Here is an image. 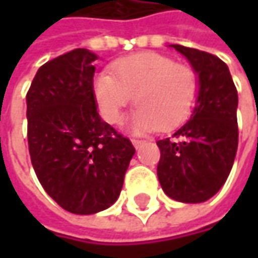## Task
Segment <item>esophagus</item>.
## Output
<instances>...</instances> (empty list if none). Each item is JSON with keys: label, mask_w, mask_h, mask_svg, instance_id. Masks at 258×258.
<instances>
[{"label": "esophagus", "mask_w": 258, "mask_h": 258, "mask_svg": "<svg viewBox=\"0 0 258 258\" xmlns=\"http://www.w3.org/2000/svg\"><path fill=\"white\" fill-rule=\"evenodd\" d=\"M132 144H134V146L136 148V149H139V148H141L142 145L146 144V142H145V141H138V139H132Z\"/></svg>", "instance_id": "esophagus-1"}]
</instances>
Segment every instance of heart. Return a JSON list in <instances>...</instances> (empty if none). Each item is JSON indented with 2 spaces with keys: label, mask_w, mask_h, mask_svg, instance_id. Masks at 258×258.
<instances>
[{
  "label": "heart",
  "mask_w": 258,
  "mask_h": 258,
  "mask_svg": "<svg viewBox=\"0 0 258 258\" xmlns=\"http://www.w3.org/2000/svg\"><path fill=\"white\" fill-rule=\"evenodd\" d=\"M113 73L102 72L94 80V96L103 119L116 124L124 109L138 104L131 117L136 134L172 129L183 123L198 99L200 82L192 67L175 63L154 51L129 55L116 61Z\"/></svg>",
  "instance_id": "obj_1"
}]
</instances>
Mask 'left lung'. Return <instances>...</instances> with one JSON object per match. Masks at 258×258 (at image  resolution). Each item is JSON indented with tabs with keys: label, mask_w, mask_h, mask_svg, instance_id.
Here are the masks:
<instances>
[{
	"label": "left lung",
	"mask_w": 258,
	"mask_h": 258,
	"mask_svg": "<svg viewBox=\"0 0 258 258\" xmlns=\"http://www.w3.org/2000/svg\"><path fill=\"white\" fill-rule=\"evenodd\" d=\"M189 61L200 82L198 99L188 122L172 138L158 141V179L175 201L198 204L223 186L238 146V94L228 66L217 55L171 44Z\"/></svg>",
	"instance_id": "1"
}]
</instances>
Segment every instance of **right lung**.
<instances>
[{
	"mask_svg": "<svg viewBox=\"0 0 258 258\" xmlns=\"http://www.w3.org/2000/svg\"><path fill=\"white\" fill-rule=\"evenodd\" d=\"M94 60L76 48L43 64L27 93V136L37 178L66 211L89 215L119 198L134 145L102 120Z\"/></svg>",
	"mask_w": 258,
	"mask_h": 258,
	"instance_id": "obj_1",
	"label": "right lung"
}]
</instances>
